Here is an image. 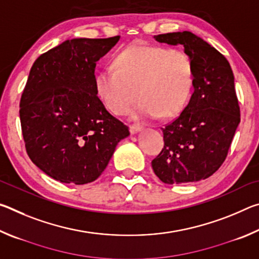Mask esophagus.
Returning a JSON list of instances; mask_svg holds the SVG:
<instances>
[{"label":"esophagus","instance_id":"esophagus-1","mask_svg":"<svg viewBox=\"0 0 259 259\" xmlns=\"http://www.w3.org/2000/svg\"><path fill=\"white\" fill-rule=\"evenodd\" d=\"M143 129V126L142 125H139V124H134V125H130V133H131V135H135V134H137L138 131H140Z\"/></svg>","mask_w":259,"mask_h":259}]
</instances>
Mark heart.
Instances as JSON below:
<instances>
[{"label": "heart", "mask_w": 259, "mask_h": 259, "mask_svg": "<svg viewBox=\"0 0 259 259\" xmlns=\"http://www.w3.org/2000/svg\"><path fill=\"white\" fill-rule=\"evenodd\" d=\"M193 84L194 66L186 52L140 43L120 51L113 67H105L95 77L99 100L115 115L130 111L137 90L136 120L177 114L190 98Z\"/></svg>", "instance_id": "1"}]
</instances>
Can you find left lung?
Instances as JSON below:
<instances>
[{"label":"left lung","instance_id":"8db88e82","mask_svg":"<svg viewBox=\"0 0 259 259\" xmlns=\"http://www.w3.org/2000/svg\"><path fill=\"white\" fill-rule=\"evenodd\" d=\"M154 38L184 47L194 66V93L177 119L162 128L164 146L152 168L165 184L202 181L225 161L240 123L233 72L221 52L187 30Z\"/></svg>","mask_w":259,"mask_h":259}]
</instances>
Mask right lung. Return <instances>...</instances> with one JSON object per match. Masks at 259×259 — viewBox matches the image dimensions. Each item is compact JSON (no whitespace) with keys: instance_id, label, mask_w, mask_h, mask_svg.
Here are the masks:
<instances>
[{"instance_id":"1","label":"right lung","mask_w":259,"mask_h":259,"mask_svg":"<svg viewBox=\"0 0 259 259\" xmlns=\"http://www.w3.org/2000/svg\"><path fill=\"white\" fill-rule=\"evenodd\" d=\"M119 40H67L41 55L30 68L19 109L26 152L60 183L96 181L120 140L130 135L95 89L96 63Z\"/></svg>"}]
</instances>
